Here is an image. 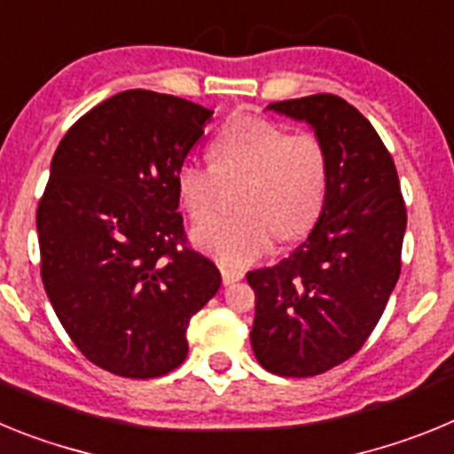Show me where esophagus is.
<instances>
[{"label":"esophagus","instance_id":"34e87169","mask_svg":"<svg viewBox=\"0 0 454 454\" xmlns=\"http://www.w3.org/2000/svg\"><path fill=\"white\" fill-rule=\"evenodd\" d=\"M220 275H223V284H224V286H230V284H234V282H239V279H243V275H246V272L240 270V268L227 266V263H220Z\"/></svg>","mask_w":454,"mask_h":454}]
</instances>
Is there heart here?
Instances as JSON below:
<instances>
[{
	"label": "heart",
	"instance_id": "heart-1",
	"mask_svg": "<svg viewBox=\"0 0 454 454\" xmlns=\"http://www.w3.org/2000/svg\"><path fill=\"white\" fill-rule=\"evenodd\" d=\"M214 166L188 159L177 170V195L192 220L214 214L223 182H243L239 214L192 230V246L227 266H247L279 239L295 240L318 220L330 186V166L316 136H291L282 124L243 118L211 145Z\"/></svg>",
	"mask_w": 454,
	"mask_h": 454
}]
</instances>
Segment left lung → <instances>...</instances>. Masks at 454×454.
<instances>
[{
	"label": "left lung",
	"mask_w": 454,
	"mask_h": 454,
	"mask_svg": "<svg viewBox=\"0 0 454 454\" xmlns=\"http://www.w3.org/2000/svg\"><path fill=\"white\" fill-rule=\"evenodd\" d=\"M307 122L330 166L325 207L286 259L247 272L256 362L284 377L339 366L366 343L400 277L407 208L398 172L372 124L336 95L275 102Z\"/></svg>",
	"instance_id": "obj_1"
}]
</instances>
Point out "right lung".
<instances>
[{
  "label": "right lung",
  "instance_id": "obj_1",
  "mask_svg": "<svg viewBox=\"0 0 454 454\" xmlns=\"http://www.w3.org/2000/svg\"><path fill=\"white\" fill-rule=\"evenodd\" d=\"M214 111L124 90L63 136L35 227L47 298L88 362L161 377L188 355V323L220 270L186 247L177 170Z\"/></svg>",
  "mask_w": 454,
  "mask_h": 454
}]
</instances>
